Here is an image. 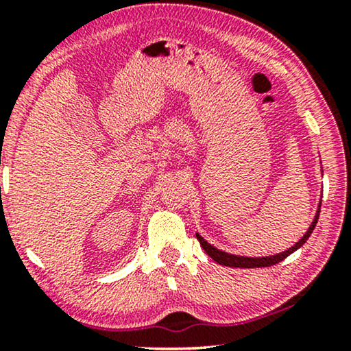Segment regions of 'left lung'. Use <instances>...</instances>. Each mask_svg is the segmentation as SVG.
Listing matches in <instances>:
<instances>
[{
	"instance_id": "left-lung-1",
	"label": "left lung",
	"mask_w": 351,
	"mask_h": 351,
	"mask_svg": "<svg viewBox=\"0 0 351 351\" xmlns=\"http://www.w3.org/2000/svg\"><path fill=\"white\" fill-rule=\"evenodd\" d=\"M319 209H321V203L318 206V213H316L313 222H311L308 232H306L304 237H302L300 241H297L294 246L286 249V251H282L280 254H275V256H270V257H243V256H233V254H228V252H223L220 251V249L210 246L208 241H204V238L201 237V234L196 233V238H198V241L201 244V247L204 249L206 254L210 258H214L215 262L220 263V265H225V267H234V268H262V267H271L275 265V263H280L281 261H285L287 256H291L292 252L297 251L300 246H304L306 239L310 238V234L313 233V230L316 227V223H318V217H319Z\"/></svg>"
}]
</instances>
